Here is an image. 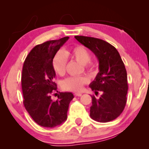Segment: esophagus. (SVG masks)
<instances>
[{
  "instance_id": "obj_1",
  "label": "esophagus",
  "mask_w": 149,
  "mask_h": 149,
  "mask_svg": "<svg viewBox=\"0 0 149 149\" xmlns=\"http://www.w3.org/2000/svg\"><path fill=\"white\" fill-rule=\"evenodd\" d=\"M74 95L77 97H80L82 95V93H80V92H76V93L74 94Z\"/></svg>"
}]
</instances>
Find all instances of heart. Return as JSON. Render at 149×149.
Instances as JSON below:
<instances>
[{
	"label": "heart",
	"instance_id": "heart-1",
	"mask_svg": "<svg viewBox=\"0 0 149 149\" xmlns=\"http://www.w3.org/2000/svg\"><path fill=\"white\" fill-rule=\"evenodd\" d=\"M67 57H71L84 64L89 70H92L95 65L90 61V54L88 49L82 45H76L70 51L64 52H58L53 57L52 64L54 71L59 76H63L66 71V65ZM88 83V80L85 76H72L66 78L62 83V87L64 90L73 92H79L82 90L84 85Z\"/></svg>",
	"mask_w": 149,
	"mask_h": 149
}]
</instances>
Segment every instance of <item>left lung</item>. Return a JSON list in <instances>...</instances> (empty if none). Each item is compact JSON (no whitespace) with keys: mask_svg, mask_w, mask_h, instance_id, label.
Returning <instances> with one entry per match:
<instances>
[{"mask_svg":"<svg viewBox=\"0 0 149 149\" xmlns=\"http://www.w3.org/2000/svg\"><path fill=\"white\" fill-rule=\"evenodd\" d=\"M76 39L96 55L99 69L90 88L95 94L102 92L99 99L92 96L90 117L100 123L116 119L123 111L127 102L128 85L125 64L115 47L102 39L76 36Z\"/></svg>","mask_w":149,"mask_h":149,"instance_id":"obj_1","label":"left lung"}]
</instances>
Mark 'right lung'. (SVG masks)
Masks as SVG:
<instances>
[{"label": "right lung", "instance_id": "obj_1", "mask_svg": "<svg viewBox=\"0 0 149 149\" xmlns=\"http://www.w3.org/2000/svg\"><path fill=\"white\" fill-rule=\"evenodd\" d=\"M69 38L64 37L35 46L24 62L21 80L23 104L32 119L42 127H54L67 118L73 95L59 92L58 100L53 101L51 94L57 90L53 57Z\"/></svg>", "mask_w": 149, "mask_h": 149}]
</instances>
